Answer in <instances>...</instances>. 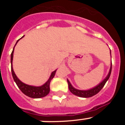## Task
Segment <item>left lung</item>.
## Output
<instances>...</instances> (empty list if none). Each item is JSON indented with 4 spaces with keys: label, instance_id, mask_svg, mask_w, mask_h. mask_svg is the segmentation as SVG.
I'll use <instances>...</instances> for the list:
<instances>
[{
    "label": "left lung",
    "instance_id": "1",
    "mask_svg": "<svg viewBox=\"0 0 125 125\" xmlns=\"http://www.w3.org/2000/svg\"><path fill=\"white\" fill-rule=\"evenodd\" d=\"M110 54H111V51H110ZM111 69H112V63H111V68H110V71H109V73H108V76L105 78V79H104L102 82L100 83L99 84L97 85L96 86L93 88H91L90 89H88V90H79V89H76L71 85V84L69 82V81L67 79L69 91L74 95L81 97V98H89V97L93 96L94 95H95V94H96L97 93L100 92V90L104 87L106 81L110 78L111 73Z\"/></svg>",
    "mask_w": 125,
    "mask_h": 125
}]
</instances>
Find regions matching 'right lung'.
<instances>
[{
  "instance_id": "add662e5",
  "label": "right lung",
  "mask_w": 125,
  "mask_h": 125,
  "mask_svg": "<svg viewBox=\"0 0 125 125\" xmlns=\"http://www.w3.org/2000/svg\"><path fill=\"white\" fill-rule=\"evenodd\" d=\"M24 36L21 37V39H22ZM19 39L17 41L15 45L17 44V43L20 40ZM13 49L12 52L11 53L10 55V62H11V71H12V74L13 79H14V81L15 82L16 84L17 85L18 88L21 89V91L25 94L27 96L30 97V98H43V97L47 96L48 94H49V91H50V83L51 81L52 80L54 76H55V74H56V70L54 71L53 72H52L51 74L50 77H49V79L47 81V82L45 84H44L43 85L41 86H31V85L26 84L24 83L19 79V78H17V76L15 75V73H14V70H13L12 68V60H13V56H14V47Z\"/></svg>"
}]
</instances>
